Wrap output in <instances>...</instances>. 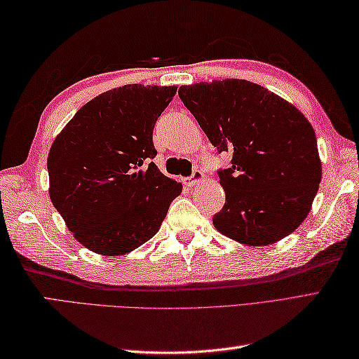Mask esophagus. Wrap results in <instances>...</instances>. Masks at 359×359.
<instances>
[{
	"label": "esophagus",
	"mask_w": 359,
	"mask_h": 359,
	"mask_svg": "<svg viewBox=\"0 0 359 359\" xmlns=\"http://www.w3.org/2000/svg\"><path fill=\"white\" fill-rule=\"evenodd\" d=\"M203 180H205V174H203L201 170H194L191 177H189V179L187 180V185H188L189 188H193V187H197L199 184H202Z\"/></svg>",
	"instance_id": "34e87169"
}]
</instances>
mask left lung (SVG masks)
<instances>
[{
  "label": "left lung",
  "mask_w": 359,
  "mask_h": 359,
  "mask_svg": "<svg viewBox=\"0 0 359 359\" xmlns=\"http://www.w3.org/2000/svg\"><path fill=\"white\" fill-rule=\"evenodd\" d=\"M180 100L231 165L219 171L225 205L216 230L250 247H266L299 226L321 182L313 126L269 89L226 79L180 86Z\"/></svg>",
  "instance_id": "8db88e82"
}]
</instances>
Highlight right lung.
I'll list each match as a JSON object with an SVG mask.
<instances>
[{
    "label": "right lung",
    "instance_id": "1",
    "mask_svg": "<svg viewBox=\"0 0 359 359\" xmlns=\"http://www.w3.org/2000/svg\"><path fill=\"white\" fill-rule=\"evenodd\" d=\"M177 86L125 85L97 95L71 118L48 156L49 196L74 238L121 256L154 236L182 193L154 162L152 129Z\"/></svg>",
    "mask_w": 359,
    "mask_h": 359
}]
</instances>
